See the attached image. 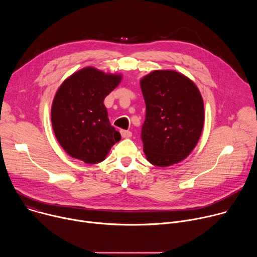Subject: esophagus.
Here are the masks:
<instances>
[{
	"label": "esophagus",
	"mask_w": 257,
	"mask_h": 257,
	"mask_svg": "<svg viewBox=\"0 0 257 257\" xmlns=\"http://www.w3.org/2000/svg\"><path fill=\"white\" fill-rule=\"evenodd\" d=\"M120 133H121V135H122V137H123V138H129V137H131V136H132V132H131V131L121 130V131H120Z\"/></svg>",
	"instance_id": "1"
}]
</instances>
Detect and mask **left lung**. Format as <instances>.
<instances>
[{"label":"left lung","mask_w":257,"mask_h":257,"mask_svg":"<svg viewBox=\"0 0 257 257\" xmlns=\"http://www.w3.org/2000/svg\"><path fill=\"white\" fill-rule=\"evenodd\" d=\"M146 105L141 128L143 151L158 167L189 156L201 135L204 107L196 85L181 73L156 70L140 81Z\"/></svg>","instance_id":"left-lung-1"}]
</instances>
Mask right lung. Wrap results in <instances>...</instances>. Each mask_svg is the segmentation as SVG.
I'll return each mask as SVG.
<instances>
[{"instance_id": "obj_1", "label": "right lung", "mask_w": 257, "mask_h": 257, "mask_svg": "<svg viewBox=\"0 0 257 257\" xmlns=\"http://www.w3.org/2000/svg\"><path fill=\"white\" fill-rule=\"evenodd\" d=\"M121 78L87 67L72 74L58 89L52 105V125L57 140L72 158L85 164L100 163L121 139L103 104Z\"/></svg>"}]
</instances>
